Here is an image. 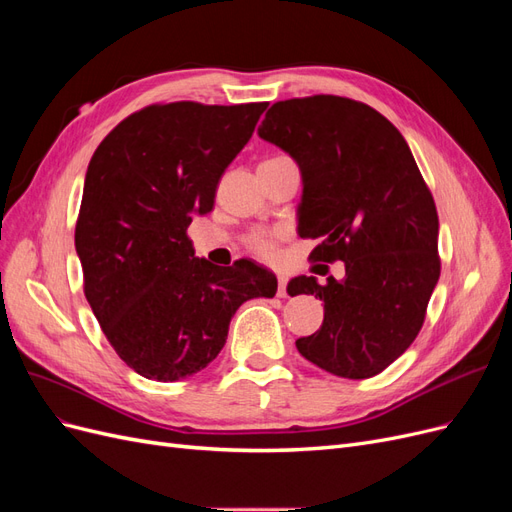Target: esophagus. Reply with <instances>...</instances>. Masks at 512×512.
I'll list each match as a JSON object with an SVG mask.
<instances>
[{
	"instance_id": "1",
	"label": "esophagus",
	"mask_w": 512,
	"mask_h": 512,
	"mask_svg": "<svg viewBox=\"0 0 512 512\" xmlns=\"http://www.w3.org/2000/svg\"><path fill=\"white\" fill-rule=\"evenodd\" d=\"M286 284H288V277H286V275H280V277H277V297H280V299H286V297H288Z\"/></svg>"
}]
</instances>
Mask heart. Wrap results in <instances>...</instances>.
Wrapping results in <instances>:
<instances>
[{
  "instance_id": "1",
  "label": "heart",
  "mask_w": 512,
  "mask_h": 512,
  "mask_svg": "<svg viewBox=\"0 0 512 512\" xmlns=\"http://www.w3.org/2000/svg\"><path fill=\"white\" fill-rule=\"evenodd\" d=\"M275 241H277V235H273V232L258 230L247 237V247H250L256 256L271 260L275 258Z\"/></svg>"
}]
</instances>
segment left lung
<instances>
[{
	"label": "left lung",
	"instance_id": "obj_1",
	"mask_svg": "<svg viewBox=\"0 0 512 512\" xmlns=\"http://www.w3.org/2000/svg\"><path fill=\"white\" fill-rule=\"evenodd\" d=\"M262 141L299 164V235L309 258L346 265L344 280L299 275L288 294H316L322 327L297 350L339 378L380 374L408 350L440 277L438 211L406 138L374 108L339 96L275 102Z\"/></svg>",
	"mask_w": 512,
	"mask_h": 512
}]
</instances>
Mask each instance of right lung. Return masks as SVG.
<instances>
[{"label":"right lung","instance_id":"right-lung-1","mask_svg":"<svg viewBox=\"0 0 512 512\" xmlns=\"http://www.w3.org/2000/svg\"><path fill=\"white\" fill-rule=\"evenodd\" d=\"M265 108L153 104L123 119L87 166L74 232L85 297L119 359L147 380L198 374L237 309L275 297L269 269L245 258L215 267L188 239Z\"/></svg>","mask_w":512,"mask_h":512}]
</instances>
